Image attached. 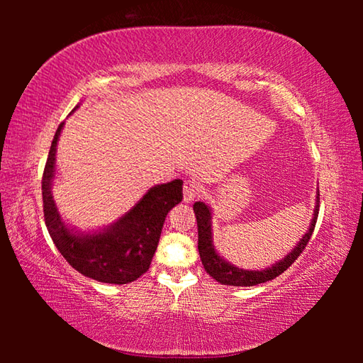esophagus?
<instances>
[{"label":"esophagus","mask_w":363,"mask_h":363,"mask_svg":"<svg viewBox=\"0 0 363 363\" xmlns=\"http://www.w3.org/2000/svg\"><path fill=\"white\" fill-rule=\"evenodd\" d=\"M198 196V187L194 181H186L184 184V203H191L195 201Z\"/></svg>","instance_id":"1"}]
</instances>
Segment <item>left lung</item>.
I'll return each instance as SVG.
<instances>
[{
    "label": "left lung",
    "instance_id": "8db88e82",
    "mask_svg": "<svg viewBox=\"0 0 363 363\" xmlns=\"http://www.w3.org/2000/svg\"><path fill=\"white\" fill-rule=\"evenodd\" d=\"M194 211L198 221V251L199 257L204 265V269L209 273L215 281L223 285H234V287H252V285L264 284L267 281H272L274 277L282 274L293 262L298 259V256L306 245L309 243L312 233L315 229V223L318 218L320 211V191L317 190V199H315V209L313 217L311 220V225L307 228L304 235L299 238V242L293 246V250L284 256L281 260L274 262L273 265L262 269H245L238 268L230 264L225 257H221L218 251L213 246V234H212V209L209 204L203 201H196L194 204Z\"/></svg>",
    "mask_w": 363,
    "mask_h": 363
}]
</instances>
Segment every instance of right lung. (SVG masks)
Returning <instances> with one entry per match:
<instances>
[{
  "mask_svg": "<svg viewBox=\"0 0 363 363\" xmlns=\"http://www.w3.org/2000/svg\"><path fill=\"white\" fill-rule=\"evenodd\" d=\"M74 107L72 113L78 109ZM70 113V115H72ZM60 123L46 159L42 195L43 213L54 245L76 272L104 284H129L148 272L168 212L182 201V181L151 187L121 217L101 229L79 230L68 225L52 196Z\"/></svg>",
  "mask_w": 363,
  "mask_h": 363,
  "instance_id": "right-lung-1",
  "label": "right lung"
}]
</instances>
